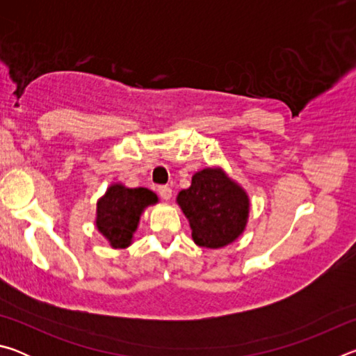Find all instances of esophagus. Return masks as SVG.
<instances>
[{
    "mask_svg": "<svg viewBox=\"0 0 356 356\" xmlns=\"http://www.w3.org/2000/svg\"><path fill=\"white\" fill-rule=\"evenodd\" d=\"M159 195H160L161 200L170 201L171 196H172V190L168 185H161V186H159Z\"/></svg>",
    "mask_w": 356,
    "mask_h": 356,
    "instance_id": "esophagus-1",
    "label": "esophagus"
}]
</instances>
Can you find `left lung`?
Segmentation results:
<instances>
[{
    "instance_id": "obj_1",
    "label": "left lung",
    "mask_w": 356,
    "mask_h": 356,
    "mask_svg": "<svg viewBox=\"0 0 356 356\" xmlns=\"http://www.w3.org/2000/svg\"><path fill=\"white\" fill-rule=\"evenodd\" d=\"M177 204L190 222L196 245L218 250L242 236L250 215V197L221 168H204L179 191Z\"/></svg>"
}]
</instances>
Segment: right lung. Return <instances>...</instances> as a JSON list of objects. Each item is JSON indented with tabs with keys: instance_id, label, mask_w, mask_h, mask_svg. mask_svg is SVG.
I'll return each mask as SVG.
<instances>
[{
	"instance_id": "1",
	"label": "right lung",
	"mask_w": 356,
	"mask_h": 356,
	"mask_svg": "<svg viewBox=\"0 0 356 356\" xmlns=\"http://www.w3.org/2000/svg\"><path fill=\"white\" fill-rule=\"evenodd\" d=\"M156 202L159 196L147 188H127L122 184H113L97 201L95 226L111 248H127L134 240L144 209Z\"/></svg>"
}]
</instances>
